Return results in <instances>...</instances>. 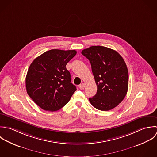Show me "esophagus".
<instances>
[{"label": "esophagus", "mask_w": 157, "mask_h": 157, "mask_svg": "<svg viewBox=\"0 0 157 157\" xmlns=\"http://www.w3.org/2000/svg\"><path fill=\"white\" fill-rule=\"evenodd\" d=\"M79 89H80L81 90H83V89H84V87H85V84H84V83L81 84L79 86Z\"/></svg>", "instance_id": "obj_1"}]
</instances>
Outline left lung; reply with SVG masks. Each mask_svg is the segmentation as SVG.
Segmentation results:
<instances>
[{
	"instance_id": "left-lung-1",
	"label": "left lung",
	"mask_w": 157,
	"mask_h": 157,
	"mask_svg": "<svg viewBox=\"0 0 157 157\" xmlns=\"http://www.w3.org/2000/svg\"><path fill=\"white\" fill-rule=\"evenodd\" d=\"M81 53L90 61L97 92L89 98L96 109L110 110L125 98L128 86V73L125 61L115 50L103 46H92Z\"/></svg>"
}]
</instances>
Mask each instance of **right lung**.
<instances>
[{
  "label": "right lung",
  "instance_id": "obj_1",
  "mask_svg": "<svg viewBox=\"0 0 157 157\" xmlns=\"http://www.w3.org/2000/svg\"><path fill=\"white\" fill-rule=\"evenodd\" d=\"M76 53L75 50H50L37 57L30 65L25 78L27 92L43 110H59L76 90L66 68Z\"/></svg>",
  "mask_w": 157,
  "mask_h": 157
}]
</instances>
